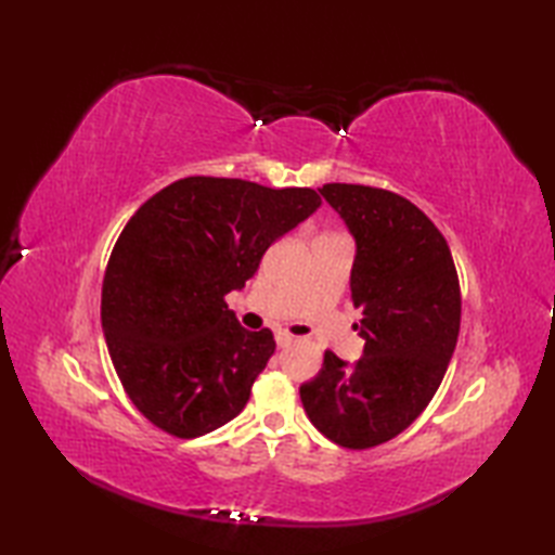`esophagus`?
Returning <instances> with one entry per match:
<instances>
[{"label": "esophagus", "mask_w": 555, "mask_h": 555, "mask_svg": "<svg viewBox=\"0 0 555 555\" xmlns=\"http://www.w3.org/2000/svg\"><path fill=\"white\" fill-rule=\"evenodd\" d=\"M276 344H279V348H288L296 344V336H291L288 332H276Z\"/></svg>", "instance_id": "esophagus-1"}]
</instances>
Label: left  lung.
Segmentation results:
<instances>
[{
  "mask_svg": "<svg viewBox=\"0 0 555 555\" xmlns=\"http://www.w3.org/2000/svg\"><path fill=\"white\" fill-rule=\"evenodd\" d=\"M320 193L356 238L350 293L364 350L356 364L326 350L300 400L326 439L362 451L391 441L429 405L457 344L460 284L441 231L410 199L352 183Z\"/></svg>",
  "mask_w": 555,
  "mask_h": 555,
  "instance_id": "obj_1",
  "label": "left lung"
}]
</instances>
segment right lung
<instances>
[{
	"label": "right lung",
	"mask_w": 555,
	"mask_h": 555,
	"mask_svg": "<svg viewBox=\"0 0 555 555\" xmlns=\"http://www.w3.org/2000/svg\"><path fill=\"white\" fill-rule=\"evenodd\" d=\"M320 205L312 188L188 176L128 219L104 271L102 332L128 398L155 427L195 439L245 408L276 340L243 328L223 296Z\"/></svg>",
	"instance_id": "add662e5"
}]
</instances>
